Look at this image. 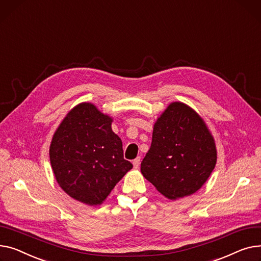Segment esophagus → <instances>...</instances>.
<instances>
[{"mask_svg":"<svg viewBox=\"0 0 261 261\" xmlns=\"http://www.w3.org/2000/svg\"><path fill=\"white\" fill-rule=\"evenodd\" d=\"M133 165H134V168H137L139 167V165H140V157H138V158H136L134 161H133Z\"/></svg>","mask_w":261,"mask_h":261,"instance_id":"esophagus-1","label":"esophagus"}]
</instances>
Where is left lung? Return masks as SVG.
<instances>
[{
  "mask_svg": "<svg viewBox=\"0 0 261 261\" xmlns=\"http://www.w3.org/2000/svg\"><path fill=\"white\" fill-rule=\"evenodd\" d=\"M216 162L215 139L204 120L186 103L173 102L155 122L141 173L164 197L176 200L200 190Z\"/></svg>",
  "mask_w": 261,
  "mask_h": 261,
  "instance_id": "left-lung-1",
  "label": "left lung"
}]
</instances>
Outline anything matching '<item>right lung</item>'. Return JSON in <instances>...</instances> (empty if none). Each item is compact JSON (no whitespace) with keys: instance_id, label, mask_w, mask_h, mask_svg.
<instances>
[{"instance_id":"1","label":"right lung","mask_w":261,"mask_h":261,"mask_svg":"<svg viewBox=\"0 0 261 261\" xmlns=\"http://www.w3.org/2000/svg\"><path fill=\"white\" fill-rule=\"evenodd\" d=\"M113 118L82 102L56 129L49 158L60 188L74 200L100 205L132 170L123 158L122 141L112 129Z\"/></svg>"}]
</instances>
